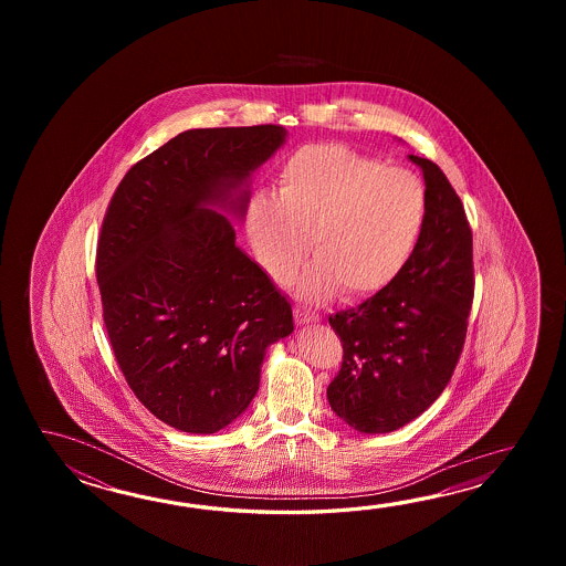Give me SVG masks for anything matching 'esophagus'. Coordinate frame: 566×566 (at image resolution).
Masks as SVG:
<instances>
[{"mask_svg": "<svg viewBox=\"0 0 566 566\" xmlns=\"http://www.w3.org/2000/svg\"><path fill=\"white\" fill-rule=\"evenodd\" d=\"M295 322H297V325L315 324V322H319V317H317L315 313L305 312V310L295 307Z\"/></svg>", "mask_w": 566, "mask_h": 566, "instance_id": "1", "label": "esophagus"}]
</instances>
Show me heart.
I'll return each mask as SVG.
<instances>
[{
	"label": "heart",
	"instance_id": "heart-1",
	"mask_svg": "<svg viewBox=\"0 0 566 566\" xmlns=\"http://www.w3.org/2000/svg\"><path fill=\"white\" fill-rule=\"evenodd\" d=\"M424 188L407 169L385 168L342 144H312L281 164L277 196L256 193L247 232L261 266L281 285L310 251L317 261L301 291L322 300L337 287L364 300L388 287L421 237Z\"/></svg>",
	"mask_w": 566,
	"mask_h": 566
}]
</instances>
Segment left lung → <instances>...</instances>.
I'll return each instance as SVG.
<instances>
[{"mask_svg": "<svg viewBox=\"0 0 566 566\" xmlns=\"http://www.w3.org/2000/svg\"><path fill=\"white\" fill-rule=\"evenodd\" d=\"M424 220L409 263L358 310L329 315L344 360L327 386L329 407L360 433L417 419L446 390L468 336L473 234L458 192L427 157Z\"/></svg>", "mask_w": 566, "mask_h": 566, "instance_id": "1", "label": "left lung"}]
</instances>
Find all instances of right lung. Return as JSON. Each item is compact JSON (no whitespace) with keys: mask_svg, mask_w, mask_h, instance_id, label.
Masks as SVG:
<instances>
[{"mask_svg":"<svg viewBox=\"0 0 566 566\" xmlns=\"http://www.w3.org/2000/svg\"><path fill=\"white\" fill-rule=\"evenodd\" d=\"M285 127L180 133L120 180L96 244L108 342L133 395L184 433H217L241 417L271 344L293 312L234 244L227 202L285 142ZM247 192L237 198L242 214Z\"/></svg>","mask_w":566,"mask_h":566,"instance_id":"obj_1","label":"right lung"}]
</instances>
